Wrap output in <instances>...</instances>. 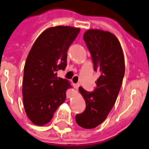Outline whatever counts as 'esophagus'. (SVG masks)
<instances>
[{
  "label": "esophagus",
  "instance_id": "34e87169",
  "mask_svg": "<svg viewBox=\"0 0 149 149\" xmlns=\"http://www.w3.org/2000/svg\"><path fill=\"white\" fill-rule=\"evenodd\" d=\"M73 87H74V88L76 90H78V88H79V84H76L73 85Z\"/></svg>",
  "mask_w": 149,
  "mask_h": 149
}]
</instances>
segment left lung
<instances>
[{
	"mask_svg": "<svg viewBox=\"0 0 149 149\" xmlns=\"http://www.w3.org/2000/svg\"><path fill=\"white\" fill-rule=\"evenodd\" d=\"M84 40L91 54L94 70L100 73L92 92L79 87L86 102L82 113L76 116L77 123L92 129L102 123L114 106L125 72L123 53L115 35L100 29H89Z\"/></svg>",
	"mask_w": 149,
	"mask_h": 149,
	"instance_id": "1",
	"label": "left lung"
}]
</instances>
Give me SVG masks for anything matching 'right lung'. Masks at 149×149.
I'll return each instance as SVG.
<instances>
[{
  "instance_id": "1",
  "label": "right lung",
  "mask_w": 149,
  "mask_h": 149,
  "mask_svg": "<svg viewBox=\"0 0 149 149\" xmlns=\"http://www.w3.org/2000/svg\"><path fill=\"white\" fill-rule=\"evenodd\" d=\"M79 33V28L52 27L44 30L33 45L25 63L22 96L27 116L34 124L51 121L65 102L68 80L57 77L67 65V52Z\"/></svg>"
}]
</instances>
